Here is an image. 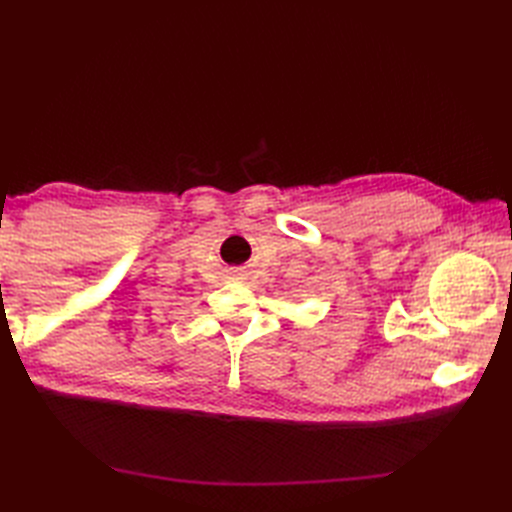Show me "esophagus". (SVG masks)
I'll use <instances>...</instances> for the list:
<instances>
[{
    "mask_svg": "<svg viewBox=\"0 0 512 512\" xmlns=\"http://www.w3.org/2000/svg\"><path fill=\"white\" fill-rule=\"evenodd\" d=\"M232 275H235V277H241V273H237V271H235V273H232Z\"/></svg>",
    "mask_w": 512,
    "mask_h": 512,
    "instance_id": "esophagus-1",
    "label": "esophagus"
}]
</instances>
